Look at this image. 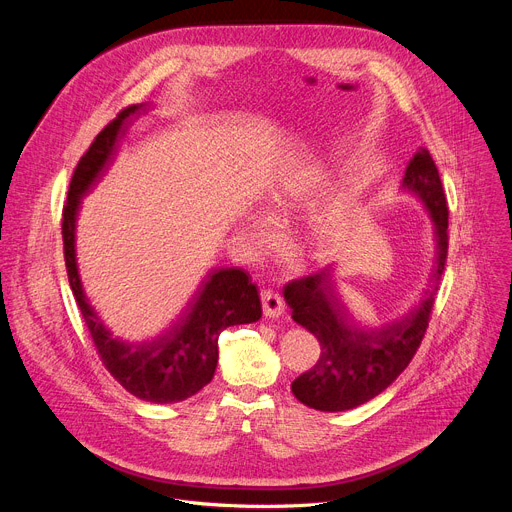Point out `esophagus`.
Here are the masks:
<instances>
[{
  "mask_svg": "<svg viewBox=\"0 0 512 512\" xmlns=\"http://www.w3.org/2000/svg\"><path fill=\"white\" fill-rule=\"evenodd\" d=\"M261 304H263V314L267 318H279L283 316V300L279 298V294H275L273 289H263L261 291Z\"/></svg>",
  "mask_w": 512,
  "mask_h": 512,
  "instance_id": "esophagus-1",
  "label": "esophagus"
}]
</instances>
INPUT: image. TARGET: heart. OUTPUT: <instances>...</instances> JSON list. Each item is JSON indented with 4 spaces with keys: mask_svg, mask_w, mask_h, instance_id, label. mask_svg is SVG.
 Masks as SVG:
<instances>
[{
    "mask_svg": "<svg viewBox=\"0 0 512 512\" xmlns=\"http://www.w3.org/2000/svg\"><path fill=\"white\" fill-rule=\"evenodd\" d=\"M308 182L310 180H291L281 184L271 196H269V210L277 216L287 214L291 208H294L300 200L306 198L308 192ZM346 216H348V200L346 198H336L332 202H328L326 206H322L310 223V233L312 239L318 247L326 249L330 247L342 233V227L346 223ZM249 235L251 241L255 245H261L265 241V227L259 221H253L249 225Z\"/></svg>",
    "mask_w": 512,
    "mask_h": 512,
    "instance_id": "obj_1",
    "label": "heart"
}]
</instances>
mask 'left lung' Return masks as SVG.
Returning a JSON list of instances; mask_svg holds the SVG:
<instances>
[{"label": "left lung", "mask_w": 512, "mask_h": 512, "mask_svg": "<svg viewBox=\"0 0 512 512\" xmlns=\"http://www.w3.org/2000/svg\"><path fill=\"white\" fill-rule=\"evenodd\" d=\"M401 190L417 198L433 225L435 261L419 304L403 318L364 330L350 324L334 296V267L283 287L291 318L320 342L314 367L291 383V393L318 411H346L383 393L411 362L425 334L448 257V206L435 162L425 148L409 160Z\"/></svg>", "instance_id": "8db88e82"}]
</instances>
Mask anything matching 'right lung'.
I'll use <instances>...</instances> for the list:
<instances>
[{
  "mask_svg": "<svg viewBox=\"0 0 512 512\" xmlns=\"http://www.w3.org/2000/svg\"><path fill=\"white\" fill-rule=\"evenodd\" d=\"M150 109V103L123 109L95 137L70 180L62 212V241L70 289L105 369L125 391L141 401L178 403L212 381L218 362V334L229 326L257 322L261 318V300L247 271L241 267H216L202 281L176 324L156 338L141 342L113 336L91 306L77 261V223L83 198L107 174L129 125Z\"/></svg>",
  "mask_w": 512,
  "mask_h": 512,
  "instance_id": "obj_1",
  "label": "right lung"
}]
</instances>
